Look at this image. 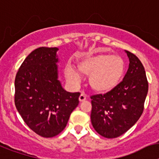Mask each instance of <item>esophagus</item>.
<instances>
[{
    "mask_svg": "<svg viewBox=\"0 0 159 159\" xmlns=\"http://www.w3.org/2000/svg\"><path fill=\"white\" fill-rule=\"evenodd\" d=\"M86 99V95L84 93H81L79 96V101L80 102H84Z\"/></svg>",
    "mask_w": 159,
    "mask_h": 159,
    "instance_id": "34e87169",
    "label": "esophagus"
}]
</instances>
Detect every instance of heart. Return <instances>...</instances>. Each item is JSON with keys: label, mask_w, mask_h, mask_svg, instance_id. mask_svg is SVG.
I'll list each match as a JSON object with an SVG mask.
<instances>
[{"label": "heart", "mask_w": 159, "mask_h": 159, "mask_svg": "<svg viewBox=\"0 0 159 159\" xmlns=\"http://www.w3.org/2000/svg\"><path fill=\"white\" fill-rule=\"evenodd\" d=\"M78 71L89 75V87L98 93L114 90L122 81L125 64L121 57L112 53H101L84 57L77 63ZM78 71L69 65L65 68V76L70 83L77 85L81 77Z\"/></svg>", "instance_id": "b5f03b06"}]
</instances>
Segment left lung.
I'll list each match as a JSON object with an SVG mask.
<instances>
[{"label": "left lung", "instance_id": "left-lung-1", "mask_svg": "<svg viewBox=\"0 0 159 159\" xmlns=\"http://www.w3.org/2000/svg\"><path fill=\"white\" fill-rule=\"evenodd\" d=\"M125 52L129 64L122 81L109 93L91 97V123L99 134L107 139L119 137L137 122L148 93L143 64L134 54Z\"/></svg>", "mask_w": 159, "mask_h": 159}]
</instances>
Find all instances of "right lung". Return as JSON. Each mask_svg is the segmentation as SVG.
Here are the masks:
<instances>
[{"label":"right lung","mask_w":159,"mask_h":159,"mask_svg":"<svg viewBox=\"0 0 159 159\" xmlns=\"http://www.w3.org/2000/svg\"><path fill=\"white\" fill-rule=\"evenodd\" d=\"M58 48L40 47L28 55L15 78V106L24 121L44 138L60 134L78 106L80 93L58 80Z\"/></svg>","instance_id":"1"}]
</instances>
